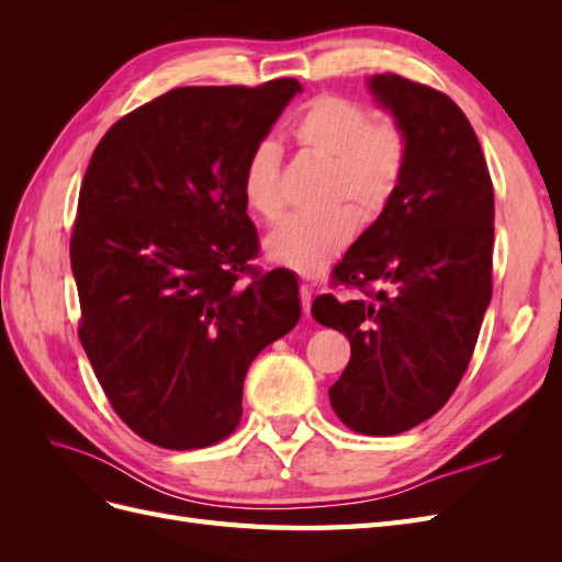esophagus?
<instances>
[{
  "label": "esophagus",
  "instance_id": "1",
  "mask_svg": "<svg viewBox=\"0 0 562 562\" xmlns=\"http://www.w3.org/2000/svg\"><path fill=\"white\" fill-rule=\"evenodd\" d=\"M312 297H314L312 285L302 283V285H300V302H302V312H304V314H310V310H312Z\"/></svg>",
  "mask_w": 562,
  "mask_h": 562
}]
</instances>
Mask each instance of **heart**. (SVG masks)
I'll list each match as a JSON object with an SVG mask.
<instances>
[{"label": "heart", "mask_w": 562, "mask_h": 562, "mask_svg": "<svg viewBox=\"0 0 562 562\" xmlns=\"http://www.w3.org/2000/svg\"><path fill=\"white\" fill-rule=\"evenodd\" d=\"M291 140L307 157L328 164L326 206L335 209L314 217H288L269 236L265 250L271 262L312 277L353 239L356 217L337 202H349L356 215L372 220L396 196L411 159V133L394 114H370L361 100L321 93L297 114ZM279 180V149L271 143L255 145L241 171V194L267 225L283 215Z\"/></svg>", "instance_id": "obj_1"}]
</instances>
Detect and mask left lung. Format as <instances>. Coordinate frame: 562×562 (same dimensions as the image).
Masks as SVG:
<instances>
[{
    "label": "left lung",
    "mask_w": 562,
    "mask_h": 562,
    "mask_svg": "<svg viewBox=\"0 0 562 562\" xmlns=\"http://www.w3.org/2000/svg\"><path fill=\"white\" fill-rule=\"evenodd\" d=\"M370 89L411 133L396 196L330 271L353 300L318 295L312 316L351 359L330 389L356 434L396 436L436 415L469 368L492 297L495 192L479 138L443 91L401 75Z\"/></svg>",
    "instance_id": "obj_1"
}]
</instances>
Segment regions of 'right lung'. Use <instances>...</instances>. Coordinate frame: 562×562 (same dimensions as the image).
<instances>
[{
  "label": "right lung",
  "instance_id": "right-lung-1",
  "mask_svg": "<svg viewBox=\"0 0 562 562\" xmlns=\"http://www.w3.org/2000/svg\"><path fill=\"white\" fill-rule=\"evenodd\" d=\"M302 87H180L93 149L70 239L79 342L112 411L151 446L196 450L241 422L248 366L300 321L297 281L262 271L246 157Z\"/></svg>",
  "mask_w": 562,
  "mask_h": 562
}]
</instances>
